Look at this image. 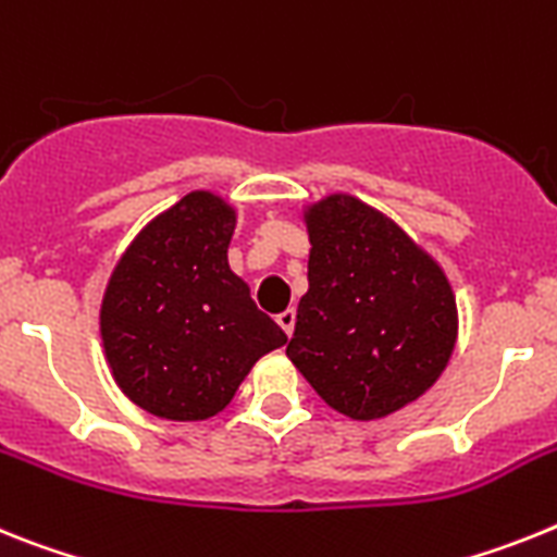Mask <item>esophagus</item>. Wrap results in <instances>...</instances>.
<instances>
[{
    "label": "esophagus",
    "mask_w": 557,
    "mask_h": 557,
    "mask_svg": "<svg viewBox=\"0 0 557 557\" xmlns=\"http://www.w3.org/2000/svg\"><path fill=\"white\" fill-rule=\"evenodd\" d=\"M294 322H297V311H294V308H285L283 313H277V325L283 327V331L288 333V336H292V333H294Z\"/></svg>",
    "instance_id": "obj_1"
}]
</instances>
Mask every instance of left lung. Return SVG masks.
Segmentation results:
<instances>
[{
	"instance_id": "8db88e82",
	"label": "left lung",
	"mask_w": 557,
	"mask_h": 557,
	"mask_svg": "<svg viewBox=\"0 0 557 557\" xmlns=\"http://www.w3.org/2000/svg\"><path fill=\"white\" fill-rule=\"evenodd\" d=\"M306 224L308 292L285 352L336 412L386 418L418 400L451 359V285L395 221L359 198H322Z\"/></svg>"
}]
</instances>
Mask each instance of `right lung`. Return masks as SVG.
<instances>
[{
    "label": "right lung",
    "mask_w": 557,
    "mask_h": 557,
    "mask_svg": "<svg viewBox=\"0 0 557 557\" xmlns=\"http://www.w3.org/2000/svg\"><path fill=\"white\" fill-rule=\"evenodd\" d=\"M235 210L187 193L139 232L106 285L100 336L111 375L164 420L219 414L255 361L288 342L230 269Z\"/></svg>",
    "instance_id": "add662e5"
}]
</instances>
